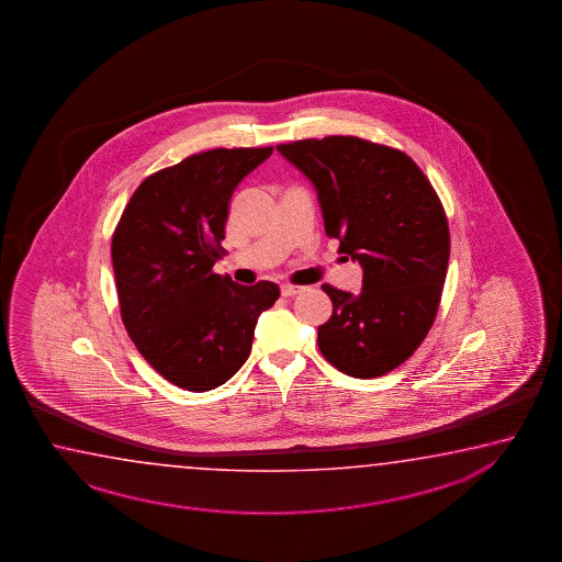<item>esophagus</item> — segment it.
Segmentation results:
<instances>
[{
  "instance_id": "obj_1",
  "label": "esophagus",
  "mask_w": 562,
  "mask_h": 562,
  "mask_svg": "<svg viewBox=\"0 0 562 562\" xmlns=\"http://www.w3.org/2000/svg\"><path fill=\"white\" fill-rule=\"evenodd\" d=\"M303 291V286L295 285H281V295L283 296H295Z\"/></svg>"
}]
</instances>
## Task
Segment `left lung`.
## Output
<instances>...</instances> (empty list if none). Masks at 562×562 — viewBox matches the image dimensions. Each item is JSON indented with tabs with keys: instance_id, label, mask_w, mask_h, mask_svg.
<instances>
[{
	"instance_id": "obj_1",
	"label": "left lung",
	"mask_w": 562,
	"mask_h": 562,
	"mask_svg": "<svg viewBox=\"0 0 562 562\" xmlns=\"http://www.w3.org/2000/svg\"><path fill=\"white\" fill-rule=\"evenodd\" d=\"M311 180L328 237L362 267V291L323 285L333 315L318 348L348 376L376 378L408 360L428 335L448 273L449 227L416 162L357 136L279 144Z\"/></svg>"
}]
</instances>
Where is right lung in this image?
<instances>
[{"instance_id":"obj_1","label":"right lung","mask_w":562,"mask_h":562,"mask_svg":"<svg viewBox=\"0 0 562 562\" xmlns=\"http://www.w3.org/2000/svg\"><path fill=\"white\" fill-rule=\"evenodd\" d=\"M273 148H215L153 173L113 235L121 317L148 364L190 392L217 389L251 352L257 318L279 299L271 281L245 286L212 271L227 205Z\"/></svg>"}]
</instances>
